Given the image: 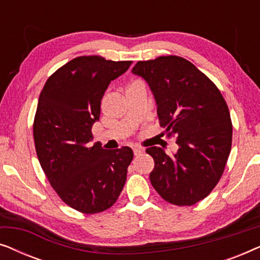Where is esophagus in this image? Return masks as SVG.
<instances>
[{
    "instance_id": "esophagus-1",
    "label": "esophagus",
    "mask_w": 260,
    "mask_h": 260,
    "mask_svg": "<svg viewBox=\"0 0 260 260\" xmlns=\"http://www.w3.org/2000/svg\"><path fill=\"white\" fill-rule=\"evenodd\" d=\"M133 150H134V155H135V156H138V155H141L142 152H143V150H142L141 148H137V147L133 148Z\"/></svg>"
}]
</instances>
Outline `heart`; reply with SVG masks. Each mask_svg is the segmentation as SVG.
Wrapping results in <instances>:
<instances>
[{
    "mask_svg": "<svg viewBox=\"0 0 260 260\" xmlns=\"http://www.w3.org/2000/svg\"><path fill=\"white\" fill-rule=\"evenodd\" d=\"M136 83H140V81H136ZM136 83H133V84H136Z\"/></svg>",
    "mask_w": 260,
    "mask_h": 260,
    "instance_id": "heart-1",
    "label": "heart"
}]
</instances>
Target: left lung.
<instances>
[{
  "label": "left lung",
  "instance_id": "1",
  "mask_svg": "<svg viewBox=\"0 0 260 260\" xmlns=\"http://www.w3.org/2000/svg\"><path fill=\"white\" fill-rule=\"evenodd\" d=\"M133 73L147 81L157 105L161 134L176 137L179 149L168 155L159 147L150 182L162 199L191 206L214 189L232 145V120L219 88L188 60L176 55L138 61Z\"/></svg>",
  "mask_w": 260,
  "mask_h": 260
}]
</instances>
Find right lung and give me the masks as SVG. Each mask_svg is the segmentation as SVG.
I'll use <instances>...</instances> for the list:
<instances>
[{"instance_id":"1","label":"right lung","mask_w":260,"mask_h":260,"mask_svg":"<svg viewBox=\"0 0 260 260\" xmlns=\"http://www.w3.org/2000/svg\"><path fill=\"white\" fill-rule=\"evenodd\" d=\"M131 63L78 56L48 78L39 97L33 124L39 162L60 199L85 214L115 204L134 158L129 147L106 150L90 144L105 90Z\"/></svg>"}]
</instances>
